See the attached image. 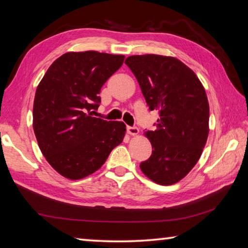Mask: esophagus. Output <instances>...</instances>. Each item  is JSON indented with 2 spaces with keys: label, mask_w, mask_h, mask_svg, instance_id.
<instances>
[{
  "label": "esophagus",
  "mask_w": 248,
  "mask_h": 248,
  "mask_svg": "<svg viewBox=\"0 0 248 248\" xmlns=\"http://www.w3.org/2000/svg\"><path fill=\"white\" fill-rule=\"evenodd\" d=\"M127 132L130 136H137V134L139 133V129L137 127H127Z\"/></svg>",
  "instance_id": "obj_1"
}]
</instances>
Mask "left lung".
Wrapping results in <instances>:
<instances>
[{"label": "left lung", "mask_w": 248, "mask_h": 248, "mask_svg": "<svg viewBox=\"0 0 248 248\" xmlns=\"http://www.w3.org/2000/svg\"><path fill=\"white\" fill-rule=\"evenodd\" d=\"M124 63L139 82L151 110H158L156 129L145 131L152 155L140 169L163 186L178 183L194 169L209 134V103L194 71L173 57L142 54Z\"/></svg>", "instance_id": "1"}]
</instances>
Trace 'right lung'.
Wrapping results in <instances>:
<instances>
[{
  "mask_svg": "<svg viewBox=\"0 0 248 248\" xmlns=\"http://www.w3.org/2000/svg\"><path fill=\"white\" fill-rule=\"evenodd\" d=\"M124 56L98 51L66 52L49 66L36 90L32 127L47 162L65 178L93 174L124 141L123 121L93 117L100 89Z\"/></svg>",
  "mask_w": 248,
  "mask_h": 248,
  "instance_id": "right-lung-1",
  "label": "right lung"
}]
</instances>
